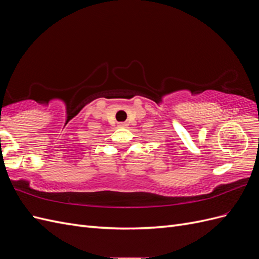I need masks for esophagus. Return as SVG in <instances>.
Here are the masks:
<instances>
[{
	"mask_svg": "<svg viewBox=\"0 0 259 259\" xmlns=\"http://www.w3.org/2000/svg\"><path fill=\"white\" fill-rule=\"evenodd\" d=\"M119 126L120 127H127L128 126V123L127 122H120L119 123Z\"/></svg>",
	"mask_w": 259,
	"mask_h": 259,
	"instance_id": "1",
	"label": "esophagus"
}]
</instances>
